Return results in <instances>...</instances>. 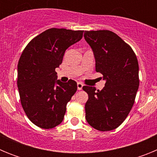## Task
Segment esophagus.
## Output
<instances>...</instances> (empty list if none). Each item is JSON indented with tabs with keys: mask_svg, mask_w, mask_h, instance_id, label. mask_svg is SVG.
Returning a JSON list of instances; mask_svg holds the SVG:
<instances>
[{
	"mask_svg": "<svg viewBox=\"0 0 157 157\" xmlns=\"http://www.w3.org/2000/svg\"><path fill=\"white\" fill-rule=\"evenodd\" d=\"M83 87V84L82 82H78L77 83V88L78 90H81Z\"/></svg>",
	"mask_w": 157,
	"mask_h": 157,
	"instance_id": "obj_1",
	"label": "esophagus"
}]
</instances>
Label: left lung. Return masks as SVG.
I'll return each instance as SVG.
<instances>
[{
  "label": "left lung",
  "instance_id": "8db88e82",
  "mask_svg": "<svg viewBox=\"0 0 157 157\" xmlns=\"http://www.w3.org/2000/svg\"><path fill=\"white\" fill-rule=\"evenodd\" d=\"M96 61V71L106 81L101 90L84 86L88 94L86 120L100 131L120 127L132 109L139 86L138 62L132 48L114 32L85 31Z\"/></svg>",
  "mask_w": 157,
  "mask_h": 157
}]
</instances>
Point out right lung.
Returning a JSON list of instances; mask_svg holds the SVG:
<instances>
[{
    "label": "right lung",
    "mask_w": 157,
    "mask_h": 157,
    "mask_svg": "<svg viewBox=\"0 0 157 157\" xmlns=\"http://www.w3.org/2000/svg\"><path fill=\"white\" fill-rule=\"evenodd\" d=\"M83 30L51 28L27 44L18 63L17 86L25 113L43 129L61 123L66 106L77 90V83L57 80L56 68L66 49L82 39Z\"/></svg>",
    "instance_id": "obj_1"
}]
</instances>
